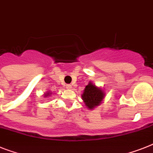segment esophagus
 Instances as JSON below:
<instances>
[{"instance_id": "obj_1", "label": "esophagus", "mask_w": 153, "mask_h": 153, "mask_svg": "<svg viewBox=\"0 0 153 153\" xmlns=\"http://www.w3.org/2000/svg\"><path fill=\"white\" fill-rule=\"evenodd\" d=\"M66 88H68V89H71V88H72V86H71V85H66Z\"/></svg>"}]
</instances>
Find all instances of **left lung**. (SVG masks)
I'll return each instance as SVG.
<instances>
[{"label":"left lung","instance_id":"8db88e82","mask_svg":"<svg viewBox=\"0 0 153 153\" xmlns=\"http://www.w3.org/2000/svg\"><path fill=\"white\" fill-rule=\"evenodd\" d=\"M105 97V92L102 88L96 86L92 82H89L82 94V99L88 110H93L100 105Z\"/></svg>","mask_w":153,"mask_h":153}]
</instances>
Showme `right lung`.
Listing matches in <instances>:
<instances>
[{
    "label": "right lung",
    "mask_w": 153,
    "mask_h": 153,
    "mask_svg": "<svg viewBox=\"0 0 153 153\" xmlns=\"http://www.w3.org/2000/svg\"><path fill=\"white\" fill-rule=\"evenodd\" d=\"M51 95H52V92H50V91H47V92H45L44 94H43V96H44L43 97L44 98H46V97H51Z\"/></svg>",
    "instance_id": "add662e5"
}]
</instances>
